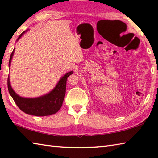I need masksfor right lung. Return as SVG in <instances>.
Here are the masks:
<instances>
[{
    "label": "right lung",
    "instance_id": "obj_1",
    "mask_svg": "<svg viewBox=\"0 0 158 158\" xmlns=\"http://www.w3.org/2000/svg\"><path fill=\"white\" fill-rule=\"evenodd\" d=\"M23 33L24 32L20 35L18 39H19ZM14 51L15 49L10 55L9 65L11 63ZM73 73V71L67 73L61 78L56 86L52 92L40 98H24L19 96L16 94L10 85L9 77L7 78V88L10 94L12 96L16 105L24 113L37 116H49L56 113L62 106L65 95L67 79Z\"/></svg>",
    "mask_w": 158,
    "mask_h": 158
}]
</instances>
